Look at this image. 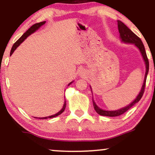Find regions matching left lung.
I'll use <instances>...</instances> for the list:
<instances>
[{
	"instance_id": "1",
	"label": "left lung",
	"mask_w": 155,
	"mask_h": 155,
	"mask_svg": "<svg viewBox=\"0 0 155 155\" xmlns=\"http://www.w3.org/2000/svg\"><path fill=\"white\" fill-rule=\"evenodd\" d=\"M117 24H118V30L120 32V38L122 39V41L125 42V43H130V44H134L139 49V50L141 53L142 56H143V60H144L145 64H146V74L144 77V81H143V86H142L141 90H140V93L138 94V95L137 96V97L135 99V101L131 103L130 104L128 105L127 106L124 107L123 108H121V109L117 110V111H105L97 107V105L95 104V103L94 102L93 99H92V102H93V106L94 108H95V111L97 112L98 114L102 115V116H106V117H117L120 116L121 114H123L124 112H126L127 110H129L130 108L132 107L133 106H134L136 103H138V101L140 100V98L142 97V96L143 95V92H144L145 90V86H146V81H147V74L149 72V60L147 58V53H146L144 46H143V43H142L141 40L138 36L135 34L133 31H131L130 29H129L123 22H122L120 20H117Z\"/></svg>"
}]
</instances>
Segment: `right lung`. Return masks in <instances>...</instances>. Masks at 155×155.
Masks as SVG:
<instances>
[{
  "label": "right lung",
  "mask_w": 155,
  "mask_h": 155,
  "mask_svg": "<svg viewBox=\"0 0 155 155\" xmlns=\"http://www.w3.org/2000/svg\"><path fill=\"white\" fill-rule=\"evenodd\" d=\"M46 23V22L45 21H44V22H38V23H35V24H34L33 25H32L31 28H29V29L28 30V31H27L25 33H24V34H23L22 36L20 37V38H19L18 40L17 41L15 42V44H14V45H13V47H12V50H11V52H10V55H12V54H13V52L14 51H15V50L16 49H17V47H18V46L19 45V44H20L21 43H22V42H23V41L25 40V39L28 36H29L31 34V33H34V32L36 31V30H38L39 28H40L41 26V25H44ZM72 82H71L70 84H69L68 85H70L71 84ZM65 107H66V101H65V104H64V105H63V108H62L61 110H60V111L58 112V113H57V114H54V115H51V116H49V117H41V118H39V119H41V120H45V119H48V118H53V117H57V116H58V115H60V114H62L63 113V112L64 111V110H65Z\"/></svg>",
  "instance_id": "1"
}]
</instances>
